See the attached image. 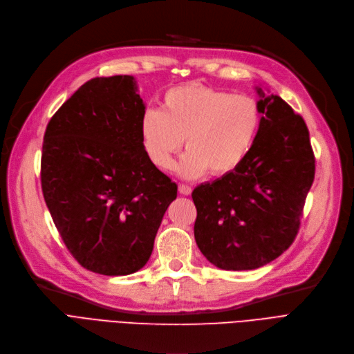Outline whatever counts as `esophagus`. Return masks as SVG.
<instances>
[{"instance_id":"1","label":"esophagus","mask_w":354,"mask_h":354,"mask_svg":"<svg viewBox=\"0 0 354 354\" xmlns=\"http://www.w3.org/2000/svg\"><path fill=\"white\" fill-rule=\"evenodd\" d=\"M192 187L190 186H187V184H180L178 186V192H180V194H183V196H189V194H192Z\"/></svg>"}]
</instances>
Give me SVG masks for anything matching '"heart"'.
<instances>
[{
    "label": "heart",
    "instance_id": "b5f03b06",
    "mask_svg": "<svg viewBox=\"0 0 354 354\" xmlns=\"http://www.w3.org/2000/svg\"><path fill=\"white\" fill-rule=\"evenodd\" d=\"M262 113L254 97L201 85L168 91L162 109L141 118L145 153L161 170H171L186 140L189 153L178 171L183 177L210 173L223 177L245 162L259 136Z\"/></svg>",
    "mask_w": 354,
    "mask_h": 354
}]
</instances>
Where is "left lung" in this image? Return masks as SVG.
<instances>
[{"mask_svg":"<svg viewBox=\"0 0 354 354\" xmlns=\"http://www.w3.org/2000/svg\"><path fill=\"white\" fill-rule=\"evenodd\" d=\"M257 92L262 124L250 154L236 171L192 194L196 243L226 271L261 268L291 246L315 174L304 120L279 96Z\"/></svg>","mask_w":354,"mask_h":354,"instance_id":"1","label":"left lung"}]
</instances>
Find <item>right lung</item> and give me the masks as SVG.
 <instances>
[{
	"label": "right lung",
	"instance_id": "1",
	"mask_svg": "<svg viewBox=\"0 0 354 354\" xmlns=\"http://www.w3.org/2000/svg\"><path fill=\"white\" fill-rule=\"evenodd\" d=\"M145 105L133 76L95 77L47 124L41 189L73 258L92 272L120 277L149 259L177 184L145 153Z\"/></svg>",
	"mask_w": 354,
	"mask_h": 354
}]
</instances>
